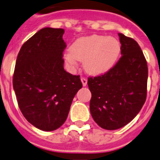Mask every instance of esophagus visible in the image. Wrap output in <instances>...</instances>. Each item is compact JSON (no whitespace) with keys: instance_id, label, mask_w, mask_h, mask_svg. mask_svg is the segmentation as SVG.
<instances>
[{"instance_id":"34e87169","label":"esophagus","mask_w":160,"mask_h":160,"mask_svg":"<svg viewBox=\"0 0 160 160\" xmlns=\"http://www.w3.org/2000/svg\"><path fill=\"white\" fill-rule=\"evenodd\" d=\"M81 82H82V86H86V85H87V79H86V78H81Z\"/></svg>"}]
</instances>
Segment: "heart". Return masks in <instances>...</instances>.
I'll return each mask as SVG.
<instances>
[{
	"label": "heart",
	"mask_w": 160,
	"mask_h": 160,
	"mask_svg": "<svg viewBox=\"0 0 160 160\" xmlns=\"http://www.w3.org/2000/svg\"><path fill=\"white\" fill-rule=\"evenodd\" d=\"M120 54L121 44L116 38L95 34L77 39L65 53V60L70 64L82 62L86 72L98 76L110 70Z\"/></svg>",
	"instance_id": "heart-1"
}]
</instances>
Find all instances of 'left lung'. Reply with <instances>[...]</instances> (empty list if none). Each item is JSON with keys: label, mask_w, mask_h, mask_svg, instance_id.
Returning <instances> with one entry per match:
<instances>
[{"label": "left lung", "mask_w": 160, "mask_h": 160, "mask_svg": "<svg viewBox=\"0 0 160 160\" xmlns=\"http://www.w3.org/2000/svg\"><path fill=\"white\" fill-rule=\"evenodd\" d=\"M122 57L102 76L88 78L90 111L99 127L114 130L130 122L147 95L148 67L136 40L119 33Z\"/></svg>", "instance_id": "1"}]
</instances>
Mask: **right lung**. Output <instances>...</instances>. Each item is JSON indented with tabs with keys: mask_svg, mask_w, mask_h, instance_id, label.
I'll return each instance as SVG.
<instances>
[{
	"mask_svg": "<svg viewBox=\"0 0 160 160\" xmlns=\"http://www.w3.org/2000/svg\"><path fill=\"white\" fill-rule=\"evenodd\" d=\"M63 29L46 27L24 43L18 52L13 88L18 107L31 124L44 131L65 122L75 95L82 84L80 76L64 68Z\"/></svg>",
	"mask_w": 160,
	"mask_h": 160,
	"instance_id": "add662e5",
	"label": "right lung"
}]
</instances>
